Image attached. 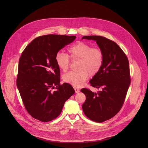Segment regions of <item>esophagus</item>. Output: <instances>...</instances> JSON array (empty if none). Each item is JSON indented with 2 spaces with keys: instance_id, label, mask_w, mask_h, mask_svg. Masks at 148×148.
Instances as JSON below:
<instances>
[{
  "instance_id": "1",
  "label": "esophagus",
  "mask_w": 148,
  "mask_h": 148,
  "mask_svg": "<svg viewBox=\"0 0 148 148\" xmlns=\"http://www.w3.org/2000/svg\"><path fill=\"white\" fill-rule=\"evenodd\" d=\"M74 89H75V93H79V92H80V89H79V88H76V87H74Z\"/></svg>"
}]
</instances>
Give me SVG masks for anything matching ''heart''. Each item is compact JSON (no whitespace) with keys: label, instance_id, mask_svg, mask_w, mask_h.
<instances>
[{"label":"heart","instance_id":"obj_1","mask_svg":"<svg viewBox=\"0 0 148 148\" xmlns=\"http://www.w3.org/2000/svg\"><path fill=\"white\" fill-rule=\"evenodd\" d=\"M69 56L59 51L55 55V62L64 72L69 68L71 59L79 60L76 71H71L64 75L63 80L75 87L83 85L90 76L96 75L101 70L104 63V55L99 47L92 46L84 42H77L68 48Z\"/></svg>","mask_w":148,"mask_h":148}]
</instances>
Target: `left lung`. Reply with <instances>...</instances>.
Masks as SVG:
<instances>
[{"label":"left lung","mask_w":148,"mask_h":148,"mask_svg":"<svg viewBox=\"0 0 148 148\" xmlns=\"http://www.w3.org/2000/svg\"><path fill=\"white\" fill-rule=\"evenodd\" d=\"M83 39L95 40L104 55L100 72L90 80L92 86L101 88L97 93L83 88L86 96L82 108L85 115L96 123L113 117L124 104L130 84L127 55L116 42L101 36H85Z\"/></svg>","instance_id":"8db88e82"}]
</instances>
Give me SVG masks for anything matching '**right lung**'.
Wrapping results in <instances>:
<instances>
[{"label": "right lung", "instance_id": "add662e5", "mask_svg": "<svg viewBox=\"0 0 148 148\" xmlns=\"http://www.w3.org/2000/svg\"><path fill=\"white\" fill-rule=\"evenodd\" d=\"M76 38L42 35L34 39L23 51L16 85L24 106L33 118L42 122L54 120L61 113L65 102L75 93L69 84H60V68L55 55Z\"/></svg>", "mask_w": 148, "mask_h": 148}]
</instances>
